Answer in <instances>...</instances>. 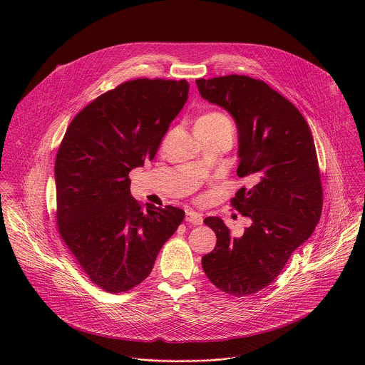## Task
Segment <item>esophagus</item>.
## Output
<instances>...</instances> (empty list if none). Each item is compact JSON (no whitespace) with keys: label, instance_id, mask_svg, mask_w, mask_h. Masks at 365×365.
Listing matches in <instances>:
<instances>
[{"label":"esophagus","instance_id":"34e87169","mask_svg":"<svg viewBox=\"0 0 365 365\" xmlns=\"http://www.w3.org/2000/svg\"><path fill=\"white\" fill-rule=\"evenodd\" d=\"M185 220L188 222V223H191V225H201L202 223V215L201 213H198V212H195V210H190V212H187V216H185Z\"/></svg>","mask_w":365,"mask_h":365}]
</instances>
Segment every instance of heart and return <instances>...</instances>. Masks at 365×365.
<instances>
[{"label":"heart","instance_id":"b5f03b06","mask_svg":"<svg viewBox=\"0 0 365 365\" xmlns=\"http://www.w3.org/2000/svg\"><path fill=\"white\" fill-rule=\"evenodd\" d=\"M197 126H225L227 129H230L233 132V126H232V120L229 119L227 115L219 112V110H209L207 113H204L202 116L198 118Z\"/></svg>","mask_w":365,"mask_h":365}]
</instances>
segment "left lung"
<instances>
[{
	"label": "left lung",
	"mask_w": 365,
	"mask_h": 365,
	"mask_svg": "<svg viewBox=\"0 0 365 365\" xmlns=\"http://www.w3.org/2000/svg\"><path fill=\"white\" fill-rule=\"evenodd\" d=\"M202 98L225 108L239 133L237 175L252 180L232 207L250 219L233 237L220 217L204 223L216 235L202 257L209 281L222 292L246 297L268 287L316 227L323 207L312 132L302 113L268 84L247 76L198 78Z\"/></svg>",
	"instance_id": "1"
}]
</instances>
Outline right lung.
<instances>
[{"label": "right lung", "instance_id": "add662e5", "mask_svg": "<svg viewBox=\"0 0 365 365\" xmlns=\"http://www.w3.org/2000/svg\"><path fill=\"white\" fill-rule=\"evenodd\" d=\"M185 80L136 78L81 109L58 146V233L88 278L119 294L148 278L185 212L146 210L130 195L129 173L153 160L171 120L188 98Z\"/></svg>", "mask_w": 365, "mask_h": 365}]
</instances>
